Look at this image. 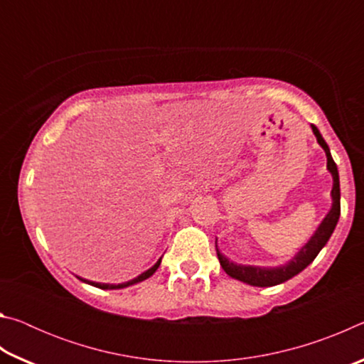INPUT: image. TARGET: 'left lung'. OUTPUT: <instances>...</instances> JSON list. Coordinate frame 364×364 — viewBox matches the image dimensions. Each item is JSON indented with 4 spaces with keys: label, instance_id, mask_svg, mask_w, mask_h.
Masks as SVG:
<instances>
[{
    "label": "left lung",
    "instance_id": "obj_1",
    "mask_svg": "<svg viewBox=\"0 0 364 364\" xmlns=\"http://www.w3.org/2000/svg\"><path fill=\"white\" fill-rule=\"evenodd\" d=\"M311 130L315 133L319 146H321L326 152V157H328V170L331 171L332 180H334V184H332V191H331L332 207L329 213L326 215V218L321 221V225L318 226V230L315 231V234H313L310 241H308L304 247L299 250V254L295 255L291 262L286 264H281V267L262 268V267H250V264H237L228 260V258L223 254H220V250L217 249V255H218L221 268H223L226 271V274H230L231 278L247 282V284L257 286V287H269V286L281 284V282H286L287 279L294 278L295 274H299L300 271H304L308 264L315 260L316 255L319 254V250L324 247L326 242L329 241L331 234L334 232L338 217H341V184H338V171H337L336 162L332 160L329 146L326 144L321 133H319V130L315 125H311Z\"/></svg>",
    "mask_w": 364,
    "mask_h": 364
}]
</instances>
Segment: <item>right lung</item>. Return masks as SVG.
Instances as JSON below:
<instances>
[{"instance_id": "1", "label": "right lung", "mask_w": 364, "mask_h": 364, "mask_svg": "<svg viewBox=\"0 0 364 364\" xmlns=\"http://www.w3.org/2000/svg\"><path fill=\"white\" fill-rule=\"evenodd\" d=\"M160 260H162V258H159V262H157L156 264H154L152 268L144 271V273L139 274L138 278H134V279L128 281V282H122V284H102V282H93V281H88V279H83V278H78V279L86 282V284H91V286L100 287V289H123V287H128V286H132V284H136V282H141V281H144V279H147V278H151V276H152L154 273H156L157 268L160 267Z\"/></svg>"}]
</instances>
